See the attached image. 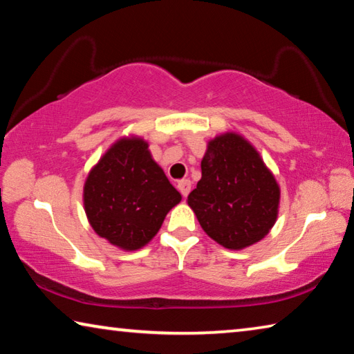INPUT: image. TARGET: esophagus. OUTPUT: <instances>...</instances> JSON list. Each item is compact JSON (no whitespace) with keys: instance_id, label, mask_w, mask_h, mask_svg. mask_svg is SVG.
Returning a JSON list of instances; mask_svg holds the SVG:
<instances>
[{"instance_id":"esophagus-1","label":"esophagus","mask_w":354,"mask_h":354,"mask_svg":"<svg viewBox=\"0 0 354 354\" xmlns=\"http://www.w3.org/2000/svg\"><path fill=\"white\" fill-rule=\"evenodd\" d=\"M190 189H192V183L189 181V179H183V181L178 183V190L181 192L183 196H187Z\"/></svg>"}]
</instances>
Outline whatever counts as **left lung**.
<instances>
[{
    "mask_svg": "<svg viewBox=\"0 0 354 354\" xmlns=\"http://www.w3.org/2000/svg\"><path fill=\"white\" fill-rule=\"evenodd\" d=\"M187 201L209 237L225 248L242 250L272 230L279 187L256 149L230 133L209 142L201 179Z\"/></svg>",
    "mask_w": 354,
    "mask_h": 354,
    "instance_id": "left-lung-1",
    "label": "left lung"
}]
</instances>
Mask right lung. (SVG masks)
<instances>
[{
	"mask_svg": "<svg viewBox=\"0 0 354 354\" xmlns=\"http://www.w3.org/2000/svg\"><path fill=\"white\" fill-rule=\"evenodd\" d=\"M179 201L181 194L142 139L118 140L84 185V207L95 232L123 250H139L151 241Z\"/></svg>",
	"mask_w": 354,
	"mask_h": 354,
	"instance_id": "1",
	"label": "right lung"
}]
</instances>
